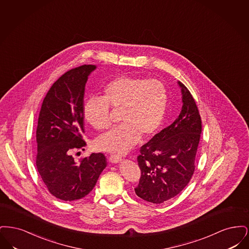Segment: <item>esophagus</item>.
<instances>
[{
    "instance_id": "obj_1",
    "label": "esophagus",
    "mask_w": 249,
    "mask_h": 249,
    "mask_svg": "<svg viewBox=\"0 0 249 249\" xmlns=\"http://www.w3.org/2000/svg\"><path fill=\"white\" fill-rule=\"evenodd\" d=\"M108 160L112 163H118L121 160V157L119 155H111V156H109Z\"/></svg>"
}]
</instances>
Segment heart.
<instances>
[{
    "label": "heart",
    "mask_w": 249,
    "mask_h": 249,
    "mask_svg": "<svg viewBox=\"0 0 249 249\" xmlns=\"http://www.w3.org/2000/svg\"><path fill=\"white\" fill-rule=\"evenodd\" d=\"M102 91L103 97H90L85 102V121L99 131L109 129L112 125L110 105L114 109H122V125L96 141L99 149L126 153L141 136L151 138L160 129L168 106V91L161 81L120 75L108 81Z\"/></svg>",
    "instance_id": "obj_1"
}]
</instances>
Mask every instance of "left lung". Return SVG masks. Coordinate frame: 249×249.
Instances as JSON below:
<instances>
[{"label":"left lung","mask_w":249,"mask_h":249,"mask_svg":"<svg viewBox=\"0 0 249 249\" xmlns=\"http://www.w3.org/2000/svg\"><path fill=\"white\" fill-rule=\"evenodd\" d=\"M178 85L183 102L180 115L143 144L137 157L141 178L135 193L157 204L176 197L189 184L201 137V116L195 100L184 84Z\"/></svg>","instance_id":"1"}]
</instances>
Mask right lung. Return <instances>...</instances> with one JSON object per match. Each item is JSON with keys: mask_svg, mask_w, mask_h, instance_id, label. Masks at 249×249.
<instances>
[{"mask_svg": "<svg viewBox=\"0 0 249 249\" xmlns=\"http://www.w3.org/2000/svg\"><path fill=\"white\" fill-rule=\"evenodd\" d=\"M95 65L66 71L52 85L40 110L36 129V167L48 191L62 201L87 196L107 167L103 153H92L76 162L74 149H84L85 86Z\"/></svg>", "mask_w": 249, "mask_h": 249, "instance_id": "right-lung-1", "label": "right lung"}]
</instances>
